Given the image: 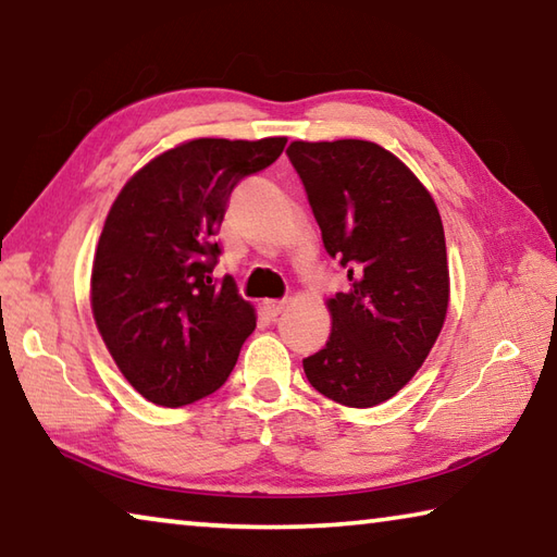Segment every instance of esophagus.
Wrapping results in <instances>:
<instances>
[{
    "label": "esophagus",
    "mask_w": 557,
    "mask_h": 557,
    "mask_svg": "<svg viewBox=\"0 0 557 557\" xmlns=\"http://www.w3.org/2000/svg\"><path fill=\"white\" fill-rule=\"evenodd\" d=\"M285 301H280V299H265L262 301V309H265V314L268 317H280L282 312H285Z\"/></svg>",
    "instance_id": "obj_1"
}]
</instances>
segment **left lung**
I'll return each mask as SVG.
<instances>
[{
	"label": "left lung",
	"mask_w": 557,
	"mask_h": 557,
	"mask_svg": "<svg viewBox=\"0 0 557 557\" xmlns=\"http://www.w3.org/2000/svg\"><path fill=\"white\" fill-rule=\"evenodd\" d=\"M329 256L348 287L329 299L332 336L307 356V381L348 408L393 398L445 324L449 270L435 201L398 157L363 139L292 143Z\"/></svg>",
	"instance_id": "left-lung-1"
}]
</instances>
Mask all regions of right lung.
<instances>
[{
  "label": "right lung",
  "mask_w": 557,
  "mask_h": 557,
  "mask_svg": "<svg viewBox=\"0 0 557 557\" xmlns=\"http://www.w3.org/2000/svg\"><path fill=\"white\" fill-rule=\"evenodd\" d=\"M287 139H191L129 178L92 262V317L117 369L164 408L228 381L256 312L231 275L213 277L233 188L282 154Z\"/></svg>",
  "instance_id": "add662e5"
}]
</instances>
